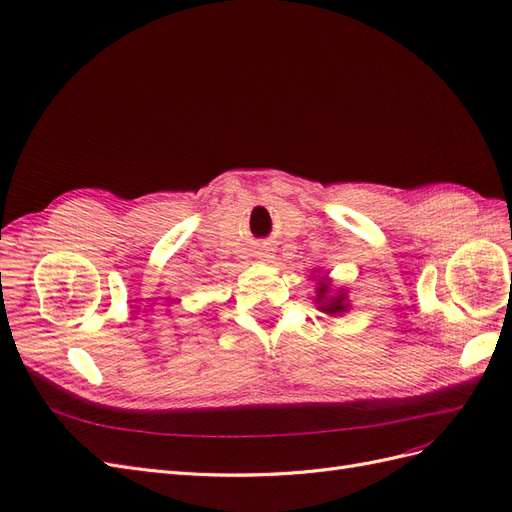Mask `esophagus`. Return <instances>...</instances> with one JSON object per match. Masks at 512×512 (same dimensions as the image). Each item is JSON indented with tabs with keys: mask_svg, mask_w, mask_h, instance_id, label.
Returning a JSON list of instances; mask_svg holds the SVG:
<instances>
[{
	"mask_svg": "<svg viewBox=\"0 0 512 512\" xmlns=\"http://www.w3.org/2000/svg\"><path fill=\"white\" fill-rule=\"evenodd\" d=\"M258 258H260L262 262H271L273 254H271L269 247H260V250H258Z\"/></svg>",
	"mask_w": 512,
	"mask_h": 512,
	"instance_id": "esophagus-1",
	"label": "esophagus"
}]
</instances>
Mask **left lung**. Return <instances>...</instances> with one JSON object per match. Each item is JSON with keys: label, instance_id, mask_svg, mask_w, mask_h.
<instances>
[{"label": "left lung", "instance_id": "left-lung-1", "mask_svg": "<svg viewBox=\"0 0 512 512\" xmlns=\"http://www.w3.org/2000/svg\"><path fill=\"white\" fill-rule=\"evenodd\" d=\"M309 277H312V280L316 282L314 303L322 314L335 318V316H344L346 312H350L348 290L342 288V286L335 288L329 273H320V269H314Z\"/></svg>", "mask_w": 512, "mask_h": 512}]
</instances>
